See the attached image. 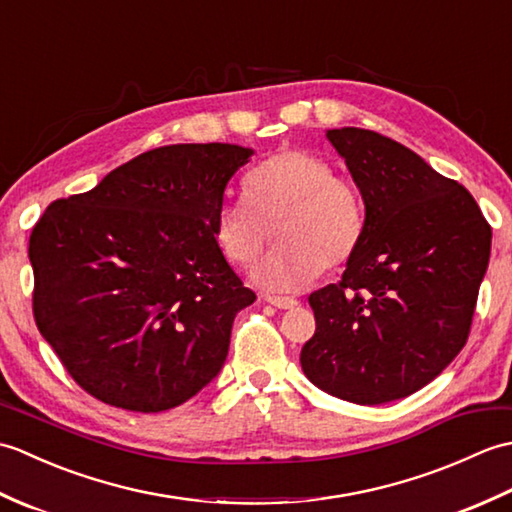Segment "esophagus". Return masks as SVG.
I'll return each instance as SVG.
<instances>
[{"instance_id": "1", "label": "esophagus", "mask_w": 512, "mask_h": 512, "mask_svg": "<svg viewBox=\"0 0 512 512\" xmlns=\"http://www.w3.org/2000/svg\"><path fill=\"white\" fill-rule=\"evenodd\" d=\"M264 301H268L270 306H275L279 310H292L299 306V301L295 297H277V295H262Z\"/></svg>"}]
</instances>
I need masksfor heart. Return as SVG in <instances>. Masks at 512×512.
I'll return each instance as SVG.
<instances>
[{
  "label": "heart",
  "instance_id": "obj_1",
  "mask_svg": "<svg viewBox=\"0 0 512 512\" xmlns=\"http://www.w3.org/2000/svg\"><path fill=\"white\" fill-rule=\"evenodd\" d=\"M248 200H226L213 215V239L235 266H253L277 239L253 279L270 290H295L319 270L350 262L365 233V211L350 182L332 176L323 158L281 149L246 178Z\"/></svg>",
  "mask_w": 512,
  "mask_h": 512
}]
</instances>
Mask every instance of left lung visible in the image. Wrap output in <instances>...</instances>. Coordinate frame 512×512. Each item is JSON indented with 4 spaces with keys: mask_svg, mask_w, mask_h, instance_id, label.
<instances>
[{
    "mask_svg": "<svg viewBox=\"0 0 512 512\" xmlns=\"http://www.w3.org/2000/svg\"><path fill=\"white\" fill-rule=\"evenodd\" d=\"M365 202L339 284L310 295L303 374L356 405L405 398L442 374L471 332L491 226L460 182L369 129H328Z\"/></svg>",
    "mask_w": 512,
    "mask_h": 512,
    "instance_id": "1",
    "label": "left lung"
}]
</instances>
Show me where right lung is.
<instances>
[{"label":"right lung","instance_id":"add662e5","mask_svg":"<svg viewBox=\"0 0 512 512\" xmlns=\"http://www.w3.org/2000/svg\"><path fill=\"white\" fill-rule=\"evenodd\" d=\"M253 149L145 151L32 228V314L68 374L127 411L182 405L220 374L235 314L255 301L213 239Z\"/></svg>","mask_w":512,"mask_h":512}]
</instances>
